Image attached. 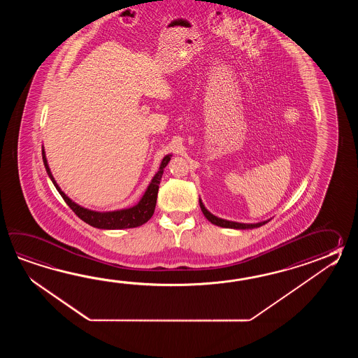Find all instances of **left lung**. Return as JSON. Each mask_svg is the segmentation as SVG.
Masks as SVG:
<instances>
[{
  "instance_id": "8db88e82",
  "label": "left lung",
  "mask_w": 358,
  "mask_h": 358,
  "mask_svg": "<svg viewBox=\"0 0 358 358\" xmlns=\"http://www.w3.org/2000/svg\"><path fill=\"white\" fill-rule=\"evenodd\" d=\"M199 206H201V210H202V213L205 215L206 219L210 221V222H213V225H217V227H221V228L241 229V230H244V229H255L259 228V227L265 225L266 222L270 221H259V222H256V224H244V222L225 220V219L217 217V216H215L213 213H210V211L206 208L205 205H203V202L201 201V198H199Z\"/></svg>"
}]
</instances>
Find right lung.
Returning <instances> with one entry per match:
<instances>
[{
    "mask_svg": "<svg viewBox=\"0 0 358 358\" xmlns=\"http://www.w3.org/2000/svg\"><path fill=\"white\" fill-rule=\"evenodd\" d=\"M171 156L173 155H166L162 159L159 171L153 176L152 180L148 184V187L145 189V194L139 199L137 205L131 206L128 208H122V210H115V211H94V210H90V208H85L83 206L78 205L61 190L59 184L55 180L54 176L50 170V166H48L45 147H42V159H43L47 174L54 182V185L56 187L57 192L60 193L61 197L64 198V201L66 202V205L76 213L79 219H82L88 225H91L93 228L106 229V230L137 228V227L143 225L145 222L152 217L155 207H156V201H157V193H159L161 178L164 174V169L166 168Z\"/></svg>",
    "mask_w": 358,
    "mask_h": 358,
    "instance_id": "right-lung-1",
    "label": "right lung"
}]
</instances>
